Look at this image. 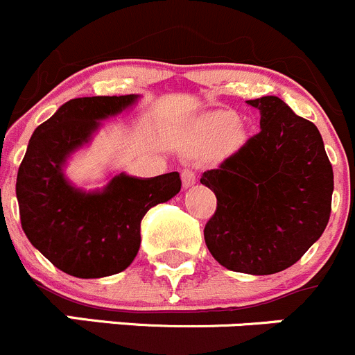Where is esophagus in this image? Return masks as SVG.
Here are the masks:
<instances>
[{
	"instance_id": "esophagus-1",
	"label": "esophagus",
	"mask_w": 355,
	"mask_h": 355,
	"mask_svg": "<svg viewBox=\"0 0 355 355\" xmlns=\"http://www.w3.org/2000/svg\"><path fill=\"white\" fill-rule=\"evenodd\" d=\"M182 184H184L185 189L196 184V171H194L193 168H185V170H182Z\"/></svg>"
}]
</instances>
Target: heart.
I'll use <instances>...</instances> for the list:
<instances>
[{"instance_id": "heart-1", "label": "heart", "mask_w": 355, "mask_h": 355, "mask_svg": "<svg viewBox=\"0 0 355 355\" xmlns=\"http://www.w3.org/2000/svg\"><path fill=\"white\" fill-rule=\"evenodd\" d=\"M245 140V132L231 112H214L193 125L182 140V148L193 155L230 154Z\"/></svg>"}]
</instances>
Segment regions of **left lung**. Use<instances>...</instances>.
<instances>
[{
  "mask_svg": "<svg viewBox=\"0 0 355 355\" xmlns=\"http://www.w3.org/2000/svg\"><path fill=\"white\" fill-rule=\"evenodd\" d=\"M247 105L259 110L261 131L201 177L217 198L205 241L227 270L271 275L300 261L326 230L333 166L317 125L282 99Z\"/></svg>",
  "mask_w": 355,
  "mask_h": 355,
  "instance_id": "1",
  "label": "left lung"
}]
</instances>
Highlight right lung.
<instances>
[{"instance_id": "add662e5", "label": "right lung", "mask_w": 355, "mask_h": 355, "mask_svg": "<svg viewBox=\"0 0 355 355\" xmlns=\"http://www.w3.org/2000/svg\"><path fill=\"white\" fill-rule=\"evenodd\" d=\"M137 98L69 99L35 129L19 166L15 193L22 230L33 247L71 277L99 278L125 270L140 248L144 215L182 187L177 171L152 178L115 175L94 193L66 180V159L91 140L99 121L131 107Z\"/></svg>"}]
</instances>
